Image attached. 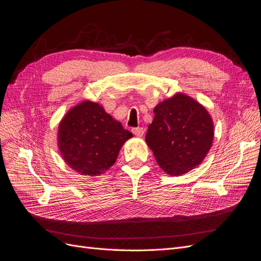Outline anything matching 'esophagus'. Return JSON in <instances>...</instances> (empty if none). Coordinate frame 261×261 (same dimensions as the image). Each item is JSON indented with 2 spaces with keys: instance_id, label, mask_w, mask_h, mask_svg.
<instances>
[{
  "instance_id": "34e87169",
  "label": "esophagus",
  "mask_w": 261,
  "mask_h": 261,
  "mask_svg": "<svg viewBox=\"0 0 261 261\" xmlns=\"http://www.w3.org/2000/svg\"><path fill=\"white\" fill-rule=\"evenodd\" d=\"M132 133L136 137L141 138V137H143V135H144V129L143 128H133L132 129Z\"/></svg>"
}]
</instances>
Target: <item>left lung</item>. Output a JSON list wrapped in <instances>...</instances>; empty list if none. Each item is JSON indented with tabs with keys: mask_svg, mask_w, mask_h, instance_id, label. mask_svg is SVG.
Returning a JSON list of instances; mask_svg holds the SVG:
<instances>
[{
	"mask_svg": "<svg viewBox=\"0 0 261 261\" xmlns=\"http://www.w3.org/2000/svg\"><path fill=\"white\" fill-rule=\"evenodd\" d=\"M213 138L209 111L190 96L176 93L155 106L145 142L164 172L179 176L203 162Z\"/></svg>",
	"mask_w": 261,
	"mask_h": 261,
	"instance_id": "8db88e82",
	"label": "left lung"
}]
</instances>
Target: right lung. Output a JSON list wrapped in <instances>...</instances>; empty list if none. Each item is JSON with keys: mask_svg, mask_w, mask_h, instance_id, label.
Returning a JSON list of instances; mask_svg holds the SVG:
<instances>
[{"mask_svg": "<svg viewBox=\"0 0 261 261\" xmlns=\"http://www.w3.org/2000/svg\"><path fill=\"white\" fill-rule=\"evenodd\" d=\"M132 137L99 103L84 100L64 115L57 139L66 165L80 175L99 176L114 165Z\"/></svg>", "mask_w": 261, "mask_h": 261, "instance_id": "add662e5", "label": "right lung"}]
</instances>
